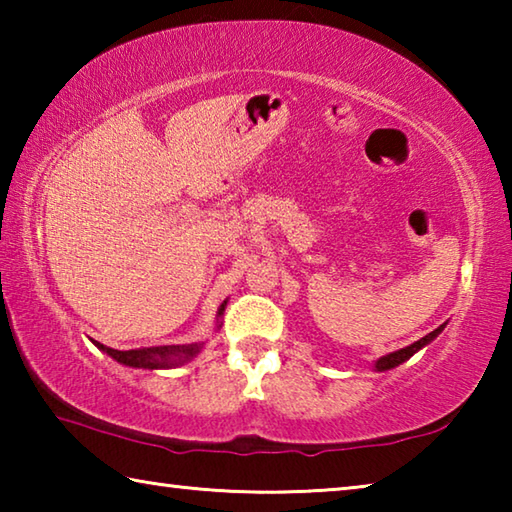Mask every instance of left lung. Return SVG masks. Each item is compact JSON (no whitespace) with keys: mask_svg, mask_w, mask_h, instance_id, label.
<instances>
[{"mask_svg":"<svg viewBox=\"0 0 512 512\" xmlns=\"http://www.w3.org/2000/svg\"><path fill=\"white\" fill-rule=\"evenodd\" d=\"M445 325H447V323L436 327V329H433V332H429L427 336H422L420 341L406 345V348H402V350H395V352H391V354H386V357H379V359L375 361V370H377V372H384V370H391V368H395V366H400V363H404V361H409L415 352H420V350L424 348V345H429L433 339H436V336L445 329Z\"/></svg>","mask_w":512,"mask_h":512,"instance_id":"left-lung-1","label":"left lung"}]
</instances>
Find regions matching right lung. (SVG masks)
Returning <instances> with one entry per match:
<instances>
[{
  "mask_svg": "<svg viewBox=\"0 0 512 512\" xmlns=\"http://www.w3.org/2000/svg\"><path fill=\"white\" fill-rule=\"evenodd\" d=\"M228 300L221 302L219 311H216V329H221V316L225 311ZM101 352L115 359L121 366L128 368H144V370H167L183 366V363L198 357L205 343H185V345H155V348H137V350H112L108 345L92 341Z\"/></svg>",
  "mask_w": 512,
  "mask_h": 512,
  "instance_id": "obj_1",
  "label": "right lung"
}]
</instances>
